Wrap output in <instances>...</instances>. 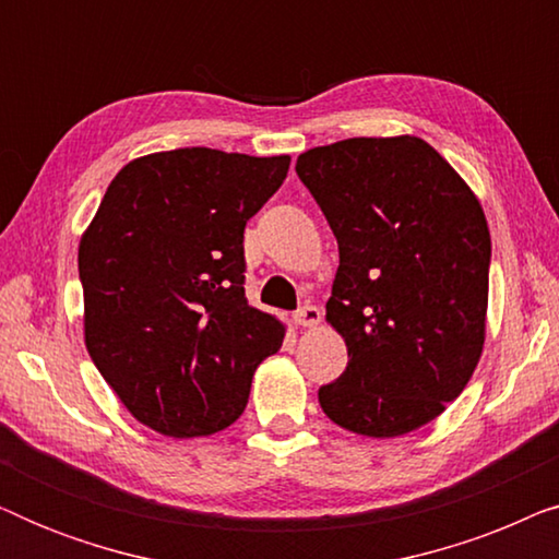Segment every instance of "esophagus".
I'll return each mask as SVG.
<instances>
[{"label":"esophagus","instance_id":"34e87169","mask_svg":"<svg viewBox=\"0 0 559 559\" xmlns=\"http://www.w3.org/2000/svg\"><path fill=\"white\" fill-rule=\"evenodd\" d=\"M320 320H323V312H320L316 305H305V308L295 312V323L302 328H316L320 325Z\"/></svg>","mask_w":559,"mask_h":559}]
</instances>
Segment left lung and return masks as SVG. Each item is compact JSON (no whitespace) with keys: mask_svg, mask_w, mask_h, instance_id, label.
<instances>
[{"mask_svg":"<svg viewBox=\"0 0 559 559\" xmlns=\"http://www.w3.org/2000/svg\"><path fill=\"white\" fill-rule=\"evenodd\" d=\"M338 241L325 320L348 366L320 386L328 419L364 438L432 423L486 343L491 234L478 195L415 134L354 136L297 157Z\"/></svg>","mask_w":559,"mask_h":559,"instance_id":"left-lung-1","label":"left lung"}]
</instances>
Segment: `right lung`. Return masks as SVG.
I'll return each instance as SVG.
<instances>
[{"mask_svg":"<svg viewBox=\"0 0 559 559\" xmlns=\"http://www.w3.org/2000/svg\"><path fill=\"white\" fill-rule=\"evenodd\" d=\"M289 155L186 147L127 163L79 243L83 341L136 423L167 438L234 425L285 323L243 297V226Z\"/></svg>","mask_w":559,"mask_h":559,"instance_id":"add662e5","label":"right lung"}]
</instances>
